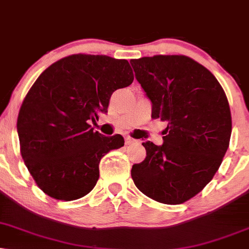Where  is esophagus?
<instances>
[{"label": "esophagus", "instance_id": "1", "mask_svg": "<svg viewBox=\"0 0 249 249\" xmlns=\"http://www.w3.org/2000/svg\"><path fill=\"white\" fill-rule=\"evenodd\" d=\"M137 142V140L133 139V138H131L130 135H127V137H125V144H132Z\"/></svg>", "mask_w": 249, "mask_h": 249}]
</instances>
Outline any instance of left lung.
I'll use <instances>...</instances> for the list:
<instances>
[{
	"label": "left lung",
	"mask_w": 249,
	"mask_h": 249,
	"mask_svg": "<svg viewBox=\"0 0 249 249\" xmlns=\"http://www.w3.org/2000/svg\"><path fill=\"white\" fill-rule=\"evenodd\" d=\"M130 63L152 101V118L168 123L162 146L142 143L146 159L132 166V179L157 202L184 203L212 180L228 150V97L215 75L187 56L155 55Z\"/></svg>",
	"instance_id": "8db88e82"
}]
</instances>
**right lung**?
<instances>
[{"label":"right lung","instance_id":"1","mask_svg":"<svg viewBox=\"0 0 249 249\" xmlns=\"http://www.w3.org/2000/svg\"><path fill=\"white\" fill-rule=\"evenodd\" d=\"M126 59L75 54L47 68L28 90L17 121L20 154L36 185L56 200L89 193L107 153L124 146L121 134L94 132L88 121L108 111L116 89L130 86Z\"/></svg>","mask_w":249,"mask_h":249}]
</instances>
